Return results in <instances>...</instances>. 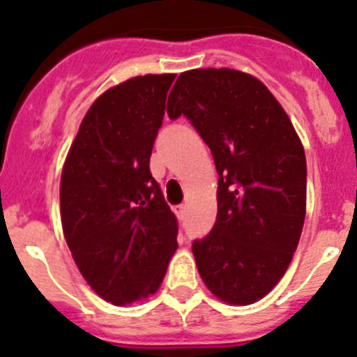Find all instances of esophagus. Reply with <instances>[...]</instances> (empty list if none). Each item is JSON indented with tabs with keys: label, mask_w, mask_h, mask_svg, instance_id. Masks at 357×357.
Listing matches in <instances>:
<instances>
[{
	"label": "esophagus",
	"mask_w": 357,
	"mask_h": 357,
	"mask_svg": "<svg viewBox=\"0 0 357 357\" xmlns=\"http://www.w3.org/2000/svg\"><path fill=\"white\" fill-rule=\"evenodd\" d=\"M176 216H178L179 220H183L186 216V206L185 204H181V206H178V208H176Z\"/></svg>",
	"instance_id": "esophagus-1"
}]
</instances>
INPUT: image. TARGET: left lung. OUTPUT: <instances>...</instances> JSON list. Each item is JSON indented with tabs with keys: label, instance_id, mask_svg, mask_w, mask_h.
Here are the masks:
<instances>
[{
	"label": "left lung",
	"instance_id": "1",
	"mask_svg": "<svg viewBox=\"0 0 357 357\" xmlns=\"http://www.w3.org/2000/svg\"><path fill=\"white\" fill-rule=\"evenodd\" d=\"M209 146L218 213L195 239L199 275L231 305L264 298L287 271L306 213L305 149L291 119L259 79L231 68L183 72L167 102Z\"/></svg>",
	"mask_w": 357,
	"mask_h": 357
}]
</instances>
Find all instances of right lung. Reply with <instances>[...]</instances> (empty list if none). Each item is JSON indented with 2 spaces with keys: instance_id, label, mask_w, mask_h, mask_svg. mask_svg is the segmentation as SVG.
<instances>
[{
  "instance_id": "obj_1",
  "label": "right lung",
  "mask_w": 357,
  "mask_h": 357,
  "mask_svg": "<svg viewBox=\"0 0 357 357\" xmlns=\"http://www.w3.org/2000/svg\"><path fill=\"white\" fill-rule=\"evenodd\" d=\"M174 73L133 77L86 112L61 174L66 245L89 287L125 306L155 294L178 222L149 171Z\"/></svg>"
}]
</instances>
